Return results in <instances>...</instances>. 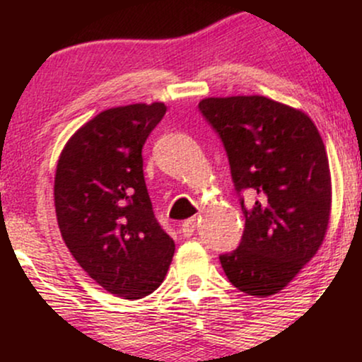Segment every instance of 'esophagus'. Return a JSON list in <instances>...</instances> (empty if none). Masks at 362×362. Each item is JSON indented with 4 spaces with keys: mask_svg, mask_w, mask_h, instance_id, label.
Masks as SVG:
<instances>
[{
    "mask_svg": "<svg viewBox=\"0 0 362 362\" xmlns=\"http://www.w3.org/2000/svg\"><path fill=\"white\" fill-rule=\"evenodd\" d=\"M195 226H197V219L190 218V219H187V221L182 223L180 231L184 233V236H192L195 231Z\"/></svg>",
    "mask_w": 362,
    "mask_h": 362,
    "instance_id": "obj_1",
    "label": "esophagus"
}]
</instances>
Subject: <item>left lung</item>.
<instances>
[{
  "mask_svg": "<svg viewBox=\"0 0 362 362\" xmlns=\"http://www.w3.org/2000/svg\"><path fill=\"white\" fill-rule=\"evenodd\" d=\"M199 110L221 138L238 192L245 231L238 248L219 257L236 289L272 296L313 259L332 209L328 156L303 110L262 95L209 97Z\"/></svg>",
  "mask_w": 362,
  "mask_h": 362,
  "instance_id": "8db88e82",
  "label": "left lung"
}]
</instances>
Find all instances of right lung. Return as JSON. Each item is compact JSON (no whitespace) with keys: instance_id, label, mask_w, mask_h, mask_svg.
I'll return each instance as SVG.
<instances>
[{"instance_id":"obj_1","label":"right lung","mask_w":362,"mask_h":362,"mask_svg":"<svg viewBox=\"0 0 362 362\" xmlns=\"http://www.w3.org/2000/svg\"><path fill=\"white\" fill-rule=\"evenodd\" d=\"M165 112L163 102L103 110L57 160L54 206L62 240L91 279L124 300L151 294L175 252L153 213L141 155Z\"/></svg>"}]
</instances>
